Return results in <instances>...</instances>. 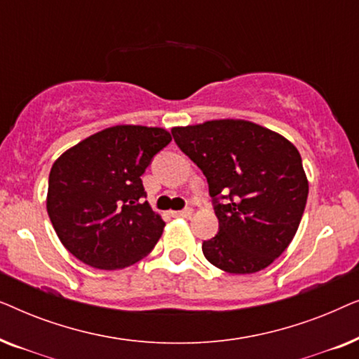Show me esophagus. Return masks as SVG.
<instances>
[{"label":"esophagus","mask_w":359,"mask_h":359,"mask_svg":"<svg viewBox=\"0 0 359 359\" xmlns=\"http://www.w3.org/2000/svg\"><path fill=\"white\" fill-rule=\"evenodd\" d=\"M175 217H191L193 215V209H183V210H176L173 212Z\"/></svg>","instance_id":"34e87169"}]
</instances>
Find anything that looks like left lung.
I'll list each match as a JSON object with an SVG mask.
<instances>
[{
    "label": "left lung",
    "instance_id": "1",
    "mask_svg": "<svg viewBox=\"0 0 359 359\" xmlns=\"http://www.w3.org/2000/svg\"><path fill=\"white\" fill-rule=\"evenodd\" d=\"M171 134L214 199L219 233L203 243L208 262L232 274L269 266L292 242L306 209L309 181L296 147L243 119L173 127Z\"/></svg>",
    "mask_w": 359,
    "mask_h": 359
}]
</instances>
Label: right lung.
<instances>
[{
    "mask_svg": "<svg viewBox=\"0 0 359 359\" xmlns=\"http://www.w3.org/2000/svg\"><path fill=\"white\" fill-rule=\"evenodd\" d=\"M171 142L161 127L112 126L58 156L48 175L47 212L68 252L96 269L145 258L165 222L142 203L140 176Z\"/></svg>",
    "mask_w": 359,
    "mask_h": 359,
    "instance_id": "add662e5",
    "label": "right lung"
}]
</instances>
